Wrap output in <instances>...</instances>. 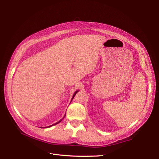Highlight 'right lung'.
<instances>
[{"mask_svg":"<svg viewBox=\"0 0 159 159\" xmlns=\"http://www.w3.org/2000/svg\"><path fill=\"white\" fill-rule=\"evenodd\" d=\"M78 91H75V92L74 93V95H73V97H72V98H71V101H72V99H74V96L75 95V94L77 93V92H78ZM65 116H66V115H64V117H65ZM62 119H61V120H60V121H59L58 122H57V123H54V124H53V125H50V126H48V127H52V126H53V125H56V124H57V123H60V121H61V120H62Z\"/></svg>","mask_w":159,"mask_h":159,"instance_id":"right-lung-1","label":"right lung"}]
</instances>
